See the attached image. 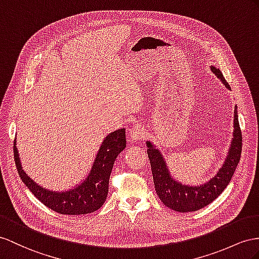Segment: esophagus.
<instances>
[{"instance_id":"1","label":"esophagus","mask_w":259,"mask_h":259,"mask_svg":"<svg viewBox=\"0 0 259 259\" xmlns=\"http://www.w3.org/2000/svg\"><path fill=\"white\" fill-rule=\"evenodd\" d=\"M145 136V128L141 123H137L132 125V128L129 130V138L131 140H141Z\"/></svg>"}]
</instances>
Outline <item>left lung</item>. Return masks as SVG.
<instances>
[{
	"label": "left lung",
	"mask_w": 259,
	"mask_h": 259,
	"mask_svg": "<svg viewBox=\"0 0 259 259\" xmlns=\"http://www.w3.org/2000/svg\"><path fill=\"white\" fill-rule=\"evenodd\" d=\"M211 71L221 79L225 88L231 90L229 83L225 81L220 70L211 65ZM147 145L155 190L161 201L166 207L178 212H190L204 208L205 205H208L218 198L219 195L222 194L240 162L242 152V131L240 123H238L236 106L234 110L233 140L231 142L227 160L213 178H211L204 185H200L199 187L186 186V185L174 181L168 173L166 163H165L160 151L155 149L150 141L147 142Z\"/></svg>",
	"instance_id": "obj_1"
}]
</instances>
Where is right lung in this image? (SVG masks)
<instances>
[{
  "label": "right lung",
  "mask_w": 259,
  "mask_h": 259,
  "mask_svg": "<svg viewBox=\"0 0 259 259\" xmlns=\"http://www.w3.org/2000/svg\"><path fill=\"white\" fill-rule=\"evenodd\" d=\"M125 144L127 141L124 128L109 134L98 150L88 178L75 188L63 193H56L40 187L26 175L19 160L16 140H14V160L23 183L46 207L60 214H86L96 211L104 204L108 194L111 169L118 154L125 148Z\"/></svg>",
  "instance_id": "right-lung-1"
}]
</instances>
